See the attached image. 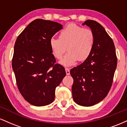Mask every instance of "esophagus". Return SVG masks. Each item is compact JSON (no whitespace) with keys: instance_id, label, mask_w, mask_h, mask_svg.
Returning <instances> with one entry per match:
<instances>
[{"instance_id":"obj_1","label":"esophagus","mask_w":127,"mask_h":127,"mask_svg":"<svg viewBox=\"0 0 127 127\" xmlns=\"http://www.w3.org/2000/svg\"><path fill=\"white\" fill-rule=\"evenodd\" d=\"M65 72H66V75H70V70L68 69V68H65Z\"/></svg>"}]
</instances>
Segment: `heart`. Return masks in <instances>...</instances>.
Wrapping results in <instances>:
<instances>
[{"mask_svg":"<svg viewBox=\"0 0 127 127\" xmlns=\"http://www.w3.org/2000/svg\"><path fill=\"white\" fill-rule=\"evenodd\" d=\"M95 42V34L91 29L70 24L60 32L59 38L52 37L49 44L57 60H60L66 49L68 51L60 63L65 66H70L78 61L87 60L93 52Z\"/></svg>","mask_w":127,"mask_h":127,"instance_id":"b5f03b06","label":"heart"}]
</instances>
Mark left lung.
Wrapping results in <instances>:
<instances>
[{"label":"left lung","instance_id":"left-lung-1","mask_svg":"<svg viewBox=\"0 0 127 127\" xmlns=\"http://www.w3.org/2000/svg\"><path fill=\"white\" fill-rule=\"evenodd\" d=\"M95 34L94 49L89 58L70 71L73 79L72 95L79 105L92 106L103 100L111 88L117 57L114 43L98 22L87 20L83 23Z\"/></svg>","mask_w":127,"mask_h":127}]
</instances>
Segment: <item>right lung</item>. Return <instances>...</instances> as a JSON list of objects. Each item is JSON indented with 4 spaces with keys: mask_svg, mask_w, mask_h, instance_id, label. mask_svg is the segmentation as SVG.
<instances>
[{
    "mask_svg": "<svg viewBox=\"0 0 127 127\" xmlns=\"http://www.w3.org/2000/svg\"><path fill=\"white\" fill-rule=\"evenodd\" d=\"M63 29L57 22L36 19L19 34L14 45L12 66L19 91L36 106L53 102L55 88L65 76L64 68L55 63L49 41Z\"/></svg>",
    "mask_w": 127,
    "mask_h": 127,
    "instance_id": "right-lung-1",
    "label": "right lung"
}]
</instances>
